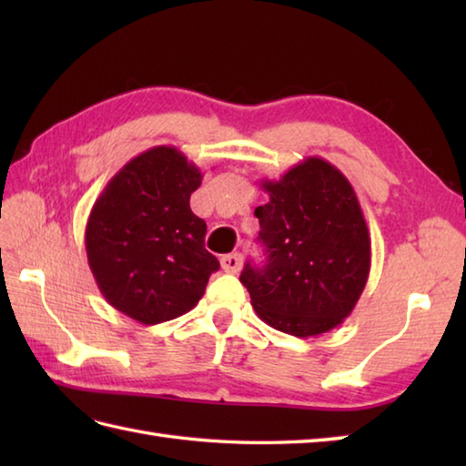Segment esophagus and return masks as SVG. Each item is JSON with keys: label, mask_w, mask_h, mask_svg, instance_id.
I'll list each match as a JSON object with an SVG mask.
<instances>
[{"label": "esophagus", "mask_w": 466, "mask_h": 466, "mask_svg": "<svg viewBox=\"0 0 466 466\" xmlns=\"http://www.w3.org/2000/svg\"><path fill=\"white\" fill-rule=\"evenodd\" d=\"M242 268V254L234 252V254H226L222 258V270L236 274Z\"/></svg>", "instance_id": "1"}]
</instances>
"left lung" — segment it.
Wrapping results in <instances>:
<instances>
[{
	"label": "left lung",
	"mask_w": 466,
	"mask_h": 466,
	"mask_svg": "<svg viewBox=\"0 0 466 466\" xmlns=\"http://www.w3.org/2000/svg\"><path fill=\"white\" fill-rule=\"evenodd\" d=\"M254 210L266 264L244 266L252 309L272 329L309 339L350 316L369 280L370 234L352 184L319 156L262 180Z\"/></svg>",
	"instance_id": "1"
}]
</instances>
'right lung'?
Wrapping results in <instances>:
<instances>
[{
    "label": "right lung",
    "mask_w": 466,
    "mask_h": 466,
    "mask_svg": "<svg viewBox=\"0 0 466 466\" xmlns=\"http://www.w3.org/2000/svg\"><path fill=\"white\" fill-rule=\"evenodd\" d=\"M202 172L174 146H154L120 167L86 224L87 264L116 310L142 324L190 312L220 268L190 208Z\"/></svg>",
    "instance_id": "right-lung-1"
}]
</instances>
